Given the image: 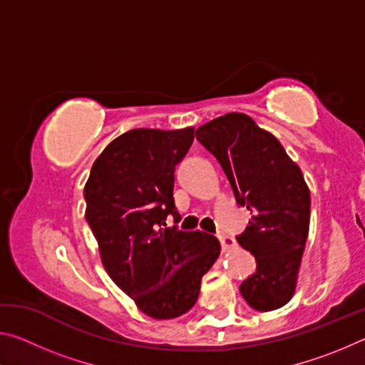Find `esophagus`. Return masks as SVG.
<instances>
[{
  "instance_id": "1",
  "label": "esophagus",
  "mask_w": 365,
  "mask_h": 365,
  "mask_svg": "<svg viewBox=\"0 0 365 365\" xmlns=\"http://www.w3.org/2000/svg\"><path fill=\"white\" fill-rule=\"evenodd\" d=\"M217 238L222 245V248L227 250V248H233L235 246V240L232 237H228V235L224 230H219L217 232Z\"/></svg>"
}]
</instances>
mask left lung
Returning a JSON list of instances; mask_svg holds the SVG:
<instances>
[{
  "label": "left lung",
  "instance_id": "obj_1",
  "mask_svg": "<svg viewBox=\"0 0 365 365\" xmlns=\"http://www.w3.org/2000/svg\"><path fill=\"white\" fill-rule=\"evenodd\" d=\"M196 140L219 160L235 200L252 214L237 242L256 257L242 285L246 302L267 312L292 299L309 233L311 193L280 141L250 115L230 113L205 123Z\"/></svg>",
  "mask_w": 365,
  "mask_h": 365
}]
</instances>
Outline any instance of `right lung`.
Masks as SVG:
<instances>
[{
  "instance_id": "right-lung-1",
  "label": "right lung",
  "mask_w": 365,
  "mask_h": 365,
  "mask_svg": "<svg viewBox=\"0 0 365 365\" xmlns=\"http://www.w3.org/2000/svg\"><path fill=\"white\" fill-rule=\"evenodd\" d=\"M193 138V127L128 130L104 148L83 191L104 269L141 312L158 320L195 306L202 275L220 255L212 235L165 224L169 215L180 220L174 174Z\"/></svg>"
}]
</instances>
